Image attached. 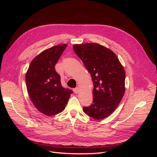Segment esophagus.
Here are the masks:
<instances>
[{"instance_id": "34e87169", "label": "esophagus", "mask_w": 157, "mask_h": 157, "mask_svg": "<svg viewBox=\"0 0 157 157\" xmlns=\"http://www.w3.org/2000/svg\"><path fill=\"white\" fill-rule=\"evenodd\" d=\"M78 90H79V87H77V88H74L73 89V91H74V92L75 93H78Z\"/></svg>"}]
</instances>
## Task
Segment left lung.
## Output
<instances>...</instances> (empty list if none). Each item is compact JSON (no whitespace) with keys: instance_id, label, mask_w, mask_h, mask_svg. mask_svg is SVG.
Masks as SVG:
<instances>
[{"instance_id":"left-lung-1","label":"left lung","mask_w":157,"mask_h":157,"mask_svg":"<svg viewBox=\"0 0 157 157\" xmlns=\"http://www.w3.org/2000/svg\"><path fill=\"white\" fill-rule=\"evenodd\" d=\"M73 50L91 75L93 103L83 111L96 120L109 117L125 92V70L114 52L98 43L73 45Z\"/></svg>"}]
</instances>
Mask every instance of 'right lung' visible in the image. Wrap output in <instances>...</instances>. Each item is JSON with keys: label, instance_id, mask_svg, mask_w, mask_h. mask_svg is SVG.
Masks as SVG:
<instances>
[{"label": "right lung", "instance_id": "right-lung-1", "mask_svg": "<svg viewBox=\"0 0 157 157\" xmlns=\"http://www.w3.org/2000/svg\"><path fill=\"white\" fill-rule=\"evenodd\" d=\"M67 44H59L42 52L32 60L26 73L28 94L38 111L46 116L62 112L73 91L64 88L55 65Z\"/></svg>", "mask_w": 157, "mask_h": 157}]
</instances>
